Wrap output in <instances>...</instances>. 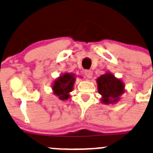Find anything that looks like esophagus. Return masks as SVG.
Wrapping results in <instances>:
<instances>
[{"label":"esophagus","mask_w":153,"mask_h":153,"mask_svg":"<svg viewBox=\"0 0 153 153\" xmlns=\"http://www.w3.org/2000/svg\"><path fill=\"white\" fill-rule=\"evenodd\" d=\"M84 75H86L87 78H91L92 75H93V72L91 70H86L84 72Z\"/></svg>","instance_id":"1"}]
</instances>
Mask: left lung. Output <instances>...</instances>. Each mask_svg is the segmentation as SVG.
<instances>
[{
	"instance_id": "1",
	"label": "left lung",
	"mask_w": 153,
	"mask_h": 153,
	"mask_svg": "<svg viewBox=\"0 0 153 153\" xmlns=\"http://www.w3.org/2000/svg\"><path fill=\"white\" fill-rule=\"evenodd\" d=\"M98 91L105 104L115 103L124 93V84L111 73L102 75L97 79Z\"/></svg>"
}]
</instances>
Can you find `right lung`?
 <instances>
[{"mask_svg": "<svg viewBox=\"0 0 153 153\" xmlns=\"http://www.w3.org/2000/svg\"><path fill=\"white\" fill-rule=\"evenodd\" d=\"M75 75L66 73L56 80L53 85L54 93L60 100H66L69 98V94L73 89L75 83Z\"/></svg>", "mask_w": 153, "mask_h": 153, "instance_id": "1", "label": "right lung"}]
</instances>
